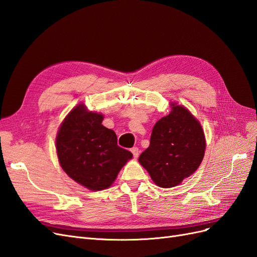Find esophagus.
<instances>
[{
    "label": "esophagus",
    "instance_id": "esophagus-1",
    "mask_svg": "<svg viewBox=\"0 0 257 257\" xmlns=\"http://www.w3.org/2000/svg\"><path fill=\"white\" fill-rule=\"evenodd\" d=\"M132 153H133L134 158H138L139 157V149H138V148H133V149H132Z\"/></svg>",
    "mask_w": 257,
    "mask_h": 257
}]
</instances>
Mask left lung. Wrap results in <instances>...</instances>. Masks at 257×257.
<instances>
[{
	"label": "left lung",
	"mask_w": 257,
	"mask_h": 257,
	"mask_svg": "<svg viewBox=\"0 0 257 257\" xmlns=\"http://www.w3.org/2000/svg\"><path fill=\"white\" fill-rule=\"evenodd\" d=\"M170 105L172 111L155 123L150 146L138 159L154 183L164 189L195 173L206 149L204 131L195 116L181 105Z\"/></svg>",
	"instance_id": "left-lung-1"
}]
</instances>
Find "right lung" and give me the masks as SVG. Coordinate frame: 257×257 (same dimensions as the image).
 <instances>
[{
  "mask_svg": "<svg viewBox=\"0 0 257 257\" xmlns=\"http://www.w3.org/2000/svg\"><path fill=\"white\" fill-rule=\"evenodd\" d=\"M104 116L83 104L69 112L59 128L56 144L61 167L73 180L91 191L105 190L133 158L116 145V135L105 127Z\"/></svg>",
  "mask_w": 257,
  "mask_h": 257,
  "instance_id": "right-lung-1",
  "label": "right lung"
}]
</instances>
